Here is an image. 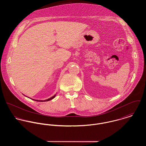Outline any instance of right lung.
Listing matches in <instances>:
<instances>
[{
    "label": "right lung",
    "mask_w": 146,
    "mask_h": 146,
    "mask_svg": "<svg viewBox=\"0 0 146 146\" xmlns=\"http://www.w3.org/2000/svg\"><path fill=\"white\" fill-rule=\"evenodd\" d=\"M56 97V94L54 96H53V97H50V98H49V99H47V100H44V101H42V100H34V101H38V102H46V101H50V100H52V99H53L54 97ZM31 100H33V99H31Z\"/></svg>",
    "instance_id": "obj_1"
}]
</instances>
